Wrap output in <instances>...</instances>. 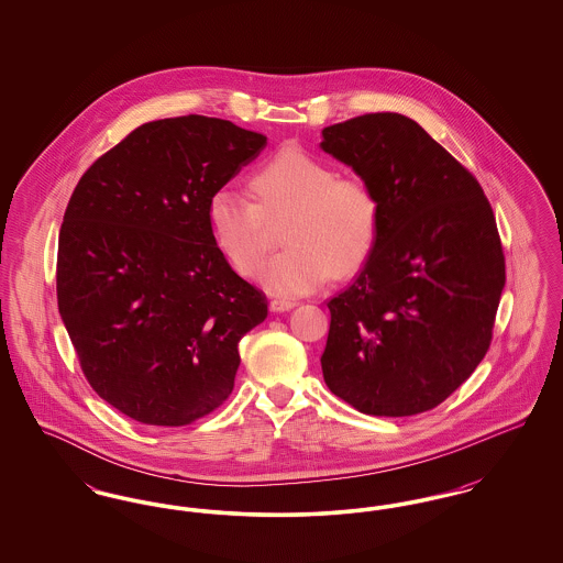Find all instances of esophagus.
Here are the masks:
<instances>
[{
	"label": "esophagus",
	"mask_w": 563,
	"mask_h": 563,
	"mask_svg": "<svg viewBox=\"0 0 563 563\" xmlns=\"http://www.w3.org/2000/svg\"><path fill=\"white\" fill-rule=\"evenodd\" d=\"M295 306H297L295 299H280V297H276V299L269 301V310L272 312H285V310H291Z\"/></svg>",
	"instance_id": "esophagus-1"
}]
</instances>
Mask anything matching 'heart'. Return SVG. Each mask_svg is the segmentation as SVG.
I'll list each match as a JSON object with an SVG mask.
<instances>
[{"mask_svg":"<svg viewBox=\"0 0 563 563\" xmlns=\"http://www.w3.org/2000/svg\"><path fill=\"white\" fill-rule=\"evenodd\" d=\"M255 200L219 189L209 200V228L228 264L242 276H257L283 228L287 246L269 262V291L303 295L331 274L361 268L379 230L374 189L356 175H335L327 162L285 147L253 177Z\"/></svg>","mask_w":563,"mask_h":563,"instance_id":"heart-1","label":"heart"}]
</instances>
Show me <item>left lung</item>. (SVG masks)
<instances>
[{
  "mask_svg": "<svg viewBox=\"0 0 563 563\" xmlns=\"http://www.w3.org/2000/svg\"><path fill=\"white\" fill-rule=\"evenodd\" d=\"M379 202L363 269L327 301L329 390L367 416H413L445 401L492 344L505 289L496 217L475 175L401 113L322 129Z\"/></svg>",
  "mask_w": 563,
  "mask_h": 563,
  "instance_id": "obj_1",
  "label": "left lung"
}]
</instances>
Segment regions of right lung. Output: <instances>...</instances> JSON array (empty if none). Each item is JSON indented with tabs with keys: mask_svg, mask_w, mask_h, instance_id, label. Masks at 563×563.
I'll use <instances>...</instances> for the list:
<instances>
[{
	"mask_svg": "<svg viewBox=\"0 0 563 563\" xmlns=\"http://www.w3.org/2000/svg\"><path fill=\"white\" fill-rule=\"evenodd\" d=\"M266 136L207 115L145 122L81 175L65 209L58 312L92 390L152 427H186L232 395L266 294L230 268L209 200Z\"/></svg>",
	"mask_w": 563,
	"mask_h": 563,
	"instance_id": "1",
	"label": "right lung"
}]
</instances>
